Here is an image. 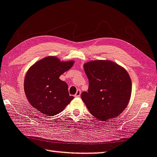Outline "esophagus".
<instances>
[{
  "instance_id": "1",
  "label": "esophagus",
  "mask_w": 157,
  "mask_h": 157,
  "mask_svg": "<svg viewBox=\"0 0 157 157\" xmlns=\"http://www.w3.org/2000/svg\"><path fill=\"white\" fill-rule=\"evenodd\" d=\"M80 95H81V90H80V89H78V90H77V93H75V97H80Z\"/></svg>"
}]
</instances>
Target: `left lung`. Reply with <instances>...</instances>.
<instances>
[{"label": "left lung", "mask_w": 157, "mask_h": 157, "mask_svg": "<svg viewBox=\"0 0 157 157\" xmlns=\"http://www.w3.org/2000/svg\"><path fill=\"white\" fill-rule=\"evenodd\" d=\"M84 70L89 87L87 92H82L81 98L90 113L103 121L119 116L131 95V80L127 71L109 60L87 62Z\"/></svg>", "instance_id": "obj_1"}]
</instances>
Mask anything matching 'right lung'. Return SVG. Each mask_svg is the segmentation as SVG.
<instances>
[{
  "instance_id": "right-lung-1",
  "label": "right lung",
  "mask_w": 157,
  "mask_h": 157,
  "mask_svg": "<svg viewBox=\"0 0 157 157\" xmlns=\"http://www.w3.org/2000/svg\"><path fill=\"white\" fill-rule=\"evenodd\" d=\"M74 62H61L47 57L31 66L24 79V92L33 108L49 116L64 110L74 97L70 95L68 85L59 78L72 67Z\"/></svg>"
}]
</instances>
